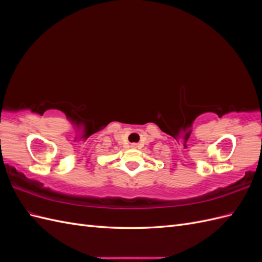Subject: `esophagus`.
<instances>
[{
	"label": "esophagus",
	"instance_id": "obj_1",
	"mask_svg": "<svg viewBox=\"0 0 262 262\" xmlns=\"http://www.w3.org/2000/svg\"><path fill=\"white\" fill-rule=\"evenodd\" d=\"M131 147H132V148H137V147H138V144H137V143H132V144H131Z\"/></svg>",
	"mask_w": 262,
	"mask_h": 262
}]
</instances>
